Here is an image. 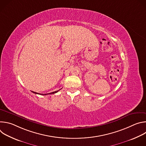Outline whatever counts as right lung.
Wrapping results in <instances>:
<instances>
[{
  "instance_id": "obj_1",
  "label": "right lung",
  "mask_w": 146,
  "mask_h": 146,
  "mask_svg": "<svg viewBox=\"0 0 146 146\" xmlns=\"http://www.w3.org/2000/svg\"><path fill=\"white\" fill-rule=\"evenodd\" d=\"M59 90H58V91H54V92H51V93H49V94H38V93H37V92H33V91H32V92L33 93H34V94H39V95H49V94H55V93H56V92H58Z\"/></svg>"
}]
</instances>
